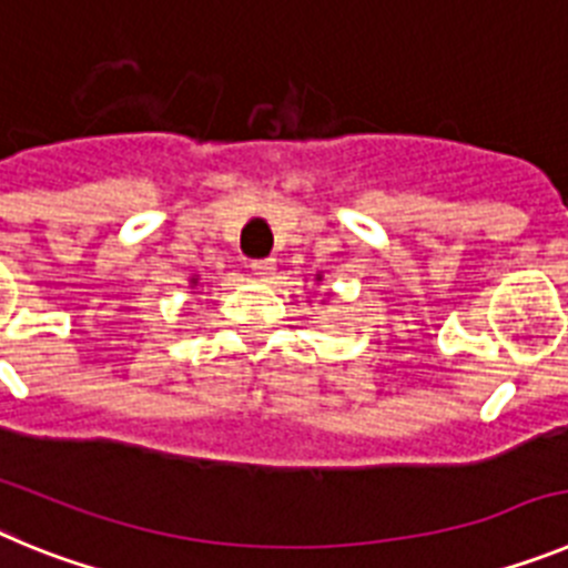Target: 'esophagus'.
<instances>
[{
	"instance_id": "34e87169",
	"label": "esophagus",
	"mask_w": 568,
	"mask_h": 568,
	"mask_svg": "<svg viewBox=\"0 0 568 568\" xmlns=\"http://www.w3.org/2000/svg\"><path fill=\"white\" fill-rule=\"evenodd\" d=\"M250 270H253L255 275H261V278H270L275 270V261L273 258H255V261H250Z\"/></svg>"
}]
</instances>
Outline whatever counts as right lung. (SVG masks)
Wrapping results in <instances>:
<instances>
[{
	"label": "right lung",
	"mask_w": 568,
	"mask_h": 568,
	"mask_svg": "<svg viewBox=\"0 0 568 568\" xmlns=\"http://www.w3.org/2000/svg\"><path fill=\"white\" fill-rule=\"evenodd\" d=\"M193 284H195V281H193Z\"/></svg>",
	"instance_id": "add662e5"
}]
</instances>
